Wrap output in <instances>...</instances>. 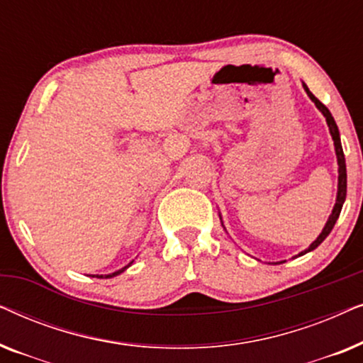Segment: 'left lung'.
<instances>
[{
    "label": "left lung",
    "instance_id": "obj_1",
    "mask_svg": "<svg viewBox=\"0 0 363 363\" xmlns=\"http://www.w3.org/2000/svg\"><path fill=\"white\" fill-rule=\"evenodd\" d=\"M304 89L307 92V96H309L312 101H314V104L317 106V108L324 113L325 121H327V125H329V130H330V135L332 138H334V145H335V153H337V162H339V193H337V201H335V206L334 210H332V215L329 216V221L325 223L324 230H322V233L319 235V238L312 242V245L309 246V250L302 251L299 256L306 255V252H309L312 250H315L317 246L320 245L322 241L325 240L327 236H329V233L332 231V228H334L337 218H339L340 215V210H342V205H344L345 201V195H347V168H345V157H344V150H342V143H340V137H339V128H337V123L334 121V117H332V113L329 112V108H327L324 104H322L319 99H317L314 94H312L309 89H307V86L304 84Z\"/></svg>",
    "mask_w": 363,
    "mask_h": 363
}]
</instances>
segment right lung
Instances as JSON below:
<instances>
[{
    "instance_id": "add662e5",
    "label": "right lung",
    "mask_w": 363,
    "mask_h": 363,
    "mask_svg": "<svg viewBox=\"0 0 363 363\" xmlns=\"http://www.w3.org/2000/svg\"><path fill=\"white\" fill-rule=\"evenodd\" d=\"M128 266H130V264H128ZM128 266H125V267H122V269H118V271H116V272H112V274H107V276H104V274H101V276H99V274H97L96 277H101V279H107V277H113V276L121 274V272H123V271H125Z\"/></svg>"
}]
</instances>
